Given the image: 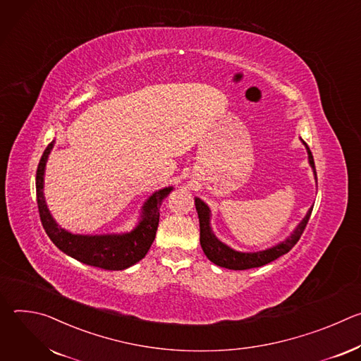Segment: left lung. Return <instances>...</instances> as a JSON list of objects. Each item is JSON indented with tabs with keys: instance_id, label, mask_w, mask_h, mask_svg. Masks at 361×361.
I'll return each instance as SVG.
<instances>
[{
	"instance_id": "1",
	"label": "left lung",
	"mask_w": 361,
	"mask_h": 361,
	"mask_svg": "<svg viewBox=\"0 0 361 361\" xmlns=\"http://www.w3.org/2000/svg\"><path fill=\"white\" fill-rule=\"evenodd\" d=\"M302 144L307 148L308 163H310L313 173H314V178L317 181L313 154L304 141H302ZM195 210L198 213V220H200V244H201L204 254L207 255V259L212 263H214L220 267H224V269H230V270H248V269H254V267H262L264 264H269V263L277 260L279 257H281L283 254L288 252L300 240L308 220H310L312 212H313V209L307 212L305 217L295 227L293 234L288 238H286L284 241H281L267 250L254 251V252H241V251H235L231 247H228L227 244L221 243L214 235V233L212 231V226H210L212 213H210L209 205L197 197H195Z\"/></svg>"
}]
</instances>
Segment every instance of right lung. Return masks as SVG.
Listing matches in <instances>:
<instances>
[{
	"instance_id": "1",
	"label": "right lung",
	"mask_w": 361,
	"mask_h": 361,
	"mask_svg": "<svg viewBox=\"0 0 361 361\" xmlns=\"http://www.w3.org/2000/svg\"><path fill=\"white\" fill-rule=\"evenodd\" d=\"M54 141H51L45 148L39 160L35 177L37 187V204L42 227L63 252L73 259L92 267L104 270H124L141 259L148 252L160 221V207L163 200L170 194L173 187H166L154 192L142 205L141 220L137 227L130 233L123 234H99V235H82L73 234L61 228L53 216L49 214L44 198V173L45 164Z\"/></svg>"
}]
</instances>
